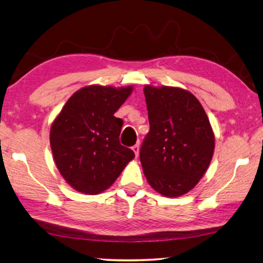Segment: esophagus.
I'll list each match as a JSON object with an SVG mask.
<instances>
[{"label":"esophagus","instance_id":"34e87169","mask_svg":"<svg viewBox=\"0 0 263 263\" xmlns=\"http://www.w3.org/2000/svg\"><path fill=\"white\" fill-rule=\"evenodd\" d=\"M132 150L134 151V153H135V156L137 157L138 153H140V143H136V144L132 147Z\"/></svg>","mask_w":263,"mask_h":263}]
</instances>
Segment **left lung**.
Wrapping results in <instances>:
<instances>
[{"mask_svg":"<svg viewBox=\"0 0 263 263\" xmlns=\"http://www.w3.org/2000/svg\"><path fill=\"white\" fill-rule=\"evenodd\" d=\"M150 132L140 158L152 189L180 197L195 187L209 168L215 136L197 97L180 87L145 85Z\"/></svg>","mask_w":263,"mask_h":263,"instance_id":"obj_1","label":"left lung"}]
</instances>
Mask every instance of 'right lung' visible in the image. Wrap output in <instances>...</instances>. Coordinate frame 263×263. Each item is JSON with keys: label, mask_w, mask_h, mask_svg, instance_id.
Returning a JSON list of instances; mask_svg holds the SVG:
<instances>
[{"label": "right lung", "mask_w": 263, "mask_h": 263, "mask_svg": "<svg viewBox=\"0 0 263 263\" xmlns=\"http://www.w3.org/2000/svg\"><path fill=\"white\" fill-rule=\"evenodd\" d=\"M133 90V86L82 87L52 121L53 161L78 192L98 195L107 190L135 157L119 142L122 120L115 117Z\"/></svg>", "instance_id": "1"}]
</instances>
